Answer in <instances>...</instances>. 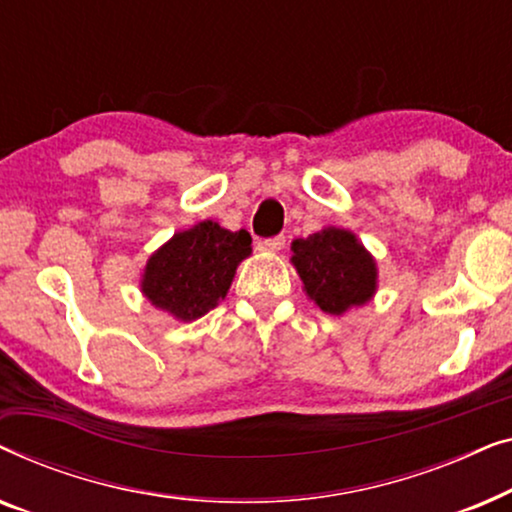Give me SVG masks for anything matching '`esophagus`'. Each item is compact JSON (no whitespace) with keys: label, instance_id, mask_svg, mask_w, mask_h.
<instances>
[{"label":"esophagus","instance_id":"esophagus-1","mask_svg":"<svg viewBox=\"0 0 512 512\" xmlns=\"http://www.w3.org/2000/svg\"><path fill=\"white\" fill-rule=\"evenodd\" d=\"M284 244H286V237L284 235H277V237H268V240H263L261 247L265 251H282Z\"/></svg>","mask_w":512,"mask_h":512}]
</instances>
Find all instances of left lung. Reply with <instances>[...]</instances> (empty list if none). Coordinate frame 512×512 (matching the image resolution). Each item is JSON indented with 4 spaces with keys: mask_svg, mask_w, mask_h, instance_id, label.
<instances>
[{
    "mask_svg": "<svg viewBox=\"0 0 512 512\" xmlns=\"http://www.w3.org/2000/svg\"><path fill=\"white\" fill-rule=\"evenodd\" d=\"M291 251L303 291L326 314H345L375 296V258L349 230L328 226L305 240H293Z\"/></svg>",
    "mask_w": 512,
    "mask_h": 512,
    "instance_id": "left-lung-1",
    "label": "left lung"
}]
</instances>
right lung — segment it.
Returning a JSON list of instances; mask_svg holds the SVG:
<instances>
[{
  "mask_svg": "<svg viewBox=\"0 0 512 512\" xmlns=\"http://www.w3.org/2000/svg\"><path fill=\"white\" fill-rule=\"evenodd\" d=\"M251 254L247 230H226L214 221L174 233L146 261L142 293L158 310L195 321L226 298L235 270Z\"/></svg>",
  "mask_w": 512,
  "mask_h": 512,
  "instance_id": "obj_1",
  "label": "right lung"
}]
</instances>
